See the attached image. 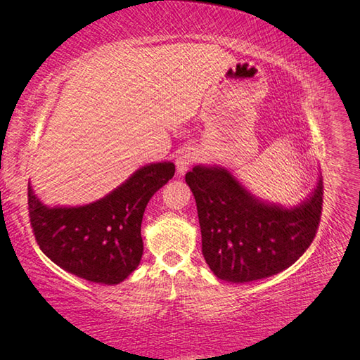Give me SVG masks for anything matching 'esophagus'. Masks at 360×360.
<instances>
[{"instance_id":"34e87169","label":"esophagus","mask_w":360,"mask_h":360,"mask_svg":"<svg viewBox=\"0 0 360 360\" xmlns=\"http://www.w3.org/2000/svg\"><path fill=\"white\" fill-rule=\"evenodd\" d=\"M195 160H197V158H195V153H193L192 150H183V151H180V153L176 156L177 172L179 174L186 172Z\"/></svg>"}]
</instances>
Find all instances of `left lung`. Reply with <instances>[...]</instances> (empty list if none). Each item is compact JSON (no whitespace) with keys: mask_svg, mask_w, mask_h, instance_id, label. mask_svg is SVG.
<instances>
[{"mask_svg":"<svg viewBox=\"0 0 360 360\" xmlns=\"http://www.w3.org/2000/svg\"><path fill=\"white\" fill-rule=\"evenodd\" d=\"M186 183L197 201L202 255L228 282H250L285 270L309 248L323 210V181L294 209L258 201L224 168L193 167Z\"/></svg>","mask_w":360,"mask_h":360,"instance_id":"8db88e82","label":"left lung"}]
</instances>
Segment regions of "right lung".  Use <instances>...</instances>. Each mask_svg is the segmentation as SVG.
Masks as SVG:
<instances>
[{
    "label": "right lung",
    "instance_id": "obj_1",
    "mask_svg": "<svg viewBox=\"0 0 360 360\" xmlns=\"http://www.w3.org/2000/svg\"><path fill=\"white\" fill-rule=\"evenodd\" d=\"M171 162L139 168L105 198L81 207L43 205L28 184V216L48 258L97 284H120L143 257L141 222L150 198L174 177Z\"/></svg>",
    "mask_w": 360,
    "mask_h": 360
}]
</instances>
